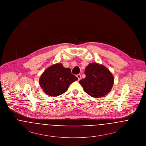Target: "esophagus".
<instances>
[{
    "label": "esophagus",
    "instance_id": "esophagus-1",
    "mask_svg": "<svg viewBox=\"0 0 146 146\" xmlns=\"http://www.w3.org/2000/svg\"><path fill=\"white\" fill-rule=\"evenodd\" d=\"M76 76H77V78H78V80H79L80 79H81V75L80 74H77L76 75Z\"/></svg>",
    "mask_w": 146,
    "mask_h": 146
}]
</instances>
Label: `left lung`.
Segmentation results:
<instances>
[{
  "label": "left lung",
  "instance_id": "8db88e82",
  "mask_svg": "<svg viewBox=\"0 0 146 146\" xmlns=\"http://www.w3.org/2000/svg\"><path fill=\"white\" fill-rule=\"evenodd\" d=\"M86 77L79 81L84 91L91 96L99 98L111 90L114 77L104 66L90 63L85 68Z\"/></svg>",
  "mask_w": 146,
  "mask_h": 146
}]
</instances>
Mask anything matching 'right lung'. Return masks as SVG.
I'll use <instances>...</instances> for the list:
<instances>
[{"label": "right lung", "instance_id": "right-lung-1", "mask_svg": "<svg viewBox=\"0 0 146 146\" xmlns=\"http://www.w3.org/2000/svg\"><path fill=\"white\" fill-rule=\"evenodd\" d=\"M78 80L72 74L70 68H64L61 63L52 65L45 70L39 79L42 90L50 96H57L63 94L70 84Z\"/></svg>", "mask_w": 146, "mask_h": 146}]
</instances>
